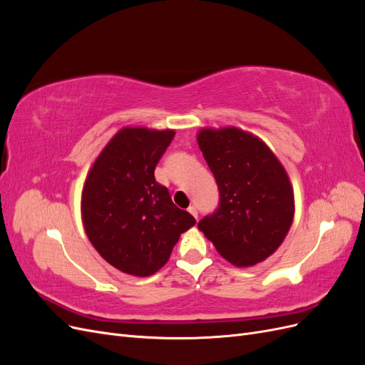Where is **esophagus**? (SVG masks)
<instances>
[{
    "label": "esophagus",
    "instance_id": "1",
    "mask_svg": "<svg viewBox=\"0 0 365 365\" xmlns=\"http://www.w3.org/2000/svg\"><path fill=\"white\" fill-rule=\"evenodd\" d=\"M187 210H189V213H190L195 219H197V210H196V207H195V205H190V207L187 208Z\"/></svg>",
    "mask_w": 365,
    "mask_h": 365
}]
</instances>
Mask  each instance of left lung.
Returning <instances> with one entry per match:
<instances>
[{"label": "left lung", "instance_id": "left-lung-1", "mask_svg": "<svg viewBox=\"0 0 365 365\" xmlns=\"http://www.w3.org/2000/svg\"><path fill=\"white\" fill-rule=\"evenodd\" d=\"M197 145L219 189V207L197 228L235 267H252L282 245L292 225L289 176L259 137L242 129L204 128Z\"/></svg>", "mask_w": 365, "mask_h": 365}]
</instances>
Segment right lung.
<instances>
[{
  "mask_svg": "<svg viewBox=\"0 0 365 365\" xmlns=\"http://www.w3.org/2000/svg\"><path fill=\"white\" fill-rule=\"evenodd\" d=\"M175 130L123 128L94 161L82 190V222L97 252L137 277L168 263L195 217L172 202L155 168Z\"/></svg>",
  "mask_w": 365,
  "mask_h": 365,
  "instance_id": "obj_1",
  "label": "right lung"
}]
</instances>
